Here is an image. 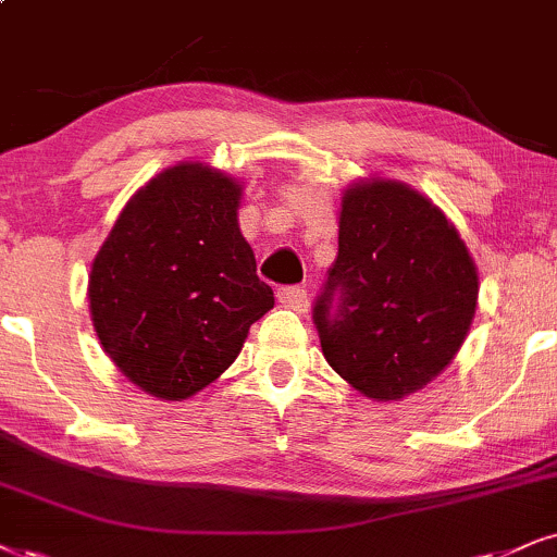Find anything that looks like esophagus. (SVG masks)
Listing matches in <instances>:
<instances>
[{
	"instance_id": "1",
	"label": "esophagus",
	"mask_w": 557,
	"mask_h": 557,
	"mask_svg": "<svg viewBox=\"0 0 557 557\" xmlns=\"http://www.w3.org/2000/svg\"><path fill=\"white\" fill-rule=\"evenodd\" d=\"M278 301L294 312H307V307H310L305 286H284V289H278Z\"/></svg>"
}]
</instances>
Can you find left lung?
<instances>
[{
    "label": "left lung",
    "instance_id": "1",
    "mask_svg": "<svg viewBox=\"0 0 557 557\" xmlns=\"http://www.w3.org/2000/svg\"><path fill=\"white\" fill-rule=\"evenodd\" d=\"M478 305V268L429 198L395 181L348 185L338 258L314 301L322 354L372 400H403L449 367Z\"/></svg>",
    "mask_w": 557,
    "mask_h": 557
}]
</instances>
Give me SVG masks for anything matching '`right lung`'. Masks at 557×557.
Returning <instances> with one entry per match:
<instances>
[{
  "label": "right lung",
  "mask_w": 557,
  "mask_h": 557,
  "mask_svg": "<svg viewBox=\"0 0 557 557\" xmlns=\"http://www.w3.org/2000/svg\"><path fill=\"white\" fill-rule=\"evenodd\" d=\"M239 198L235 177L175 164L136 190L92 260L95 333L115 367L160 400L214 382L273 307L239 232Z\"/></svg>",
  "instance_id": "obj_1"
}]
</instances>
